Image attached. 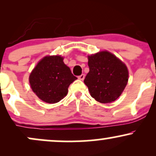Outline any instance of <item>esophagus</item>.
I'll return each instance as SVG.
<instances>
[{"mask_svg": "<svg viewBox=\"0 0 156 156\" xmlns=\"http://www.w3.org/2000/svg\"><path fill=\"white\" fill-rule=\"evenodd\" d=\"M84 78H85V75H84V74H82V75H80V76H78V79H79V80H83Z\"/></svg>", "mask_w": 156, "mask_h": 156, "instance_id": "esophagus-1", "label": "esophagus"}]
</instances>
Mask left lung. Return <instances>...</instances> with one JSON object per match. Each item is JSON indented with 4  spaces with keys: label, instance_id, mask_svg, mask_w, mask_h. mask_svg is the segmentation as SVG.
I'll return each instance as SVG.
<instances>
[{
    "label": "left lung",
    "instance_id": "1",
    "mask_svg": "<svg viewBox=\"0 0 156 156\" xmlns=\"http://www.w3.org/2000/svg\"><path fill=\"white\" fill-rule=\"evenodd\" d=\"M89 72L84 79L91 96L101 103L116 101L128 80L126 65L108 51L88 55Z\"/></svg>",
    "mask_w": 156,
    "mask_h": 156
}]
</instances>
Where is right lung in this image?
I'll use <instances>...</instances> for the list:
<instances>
[{
  "label": "right lung",
  "mask_w": 156,
  "mask_h": 156,
  "mask_svg": "<svg viewBox=\"0 0 156 156\" xmlns=\"http://www.w3.org/2000/svg\"><path fill=\"white\" fill-rule=\"evenodd\" d=\"M60 55H48L39 62L29 76L33 92L40 100L55 103L67 95L68 87L77 79Z\"/></svg>",
  "instance_id": "right-lung-1"
}]
</instances>
